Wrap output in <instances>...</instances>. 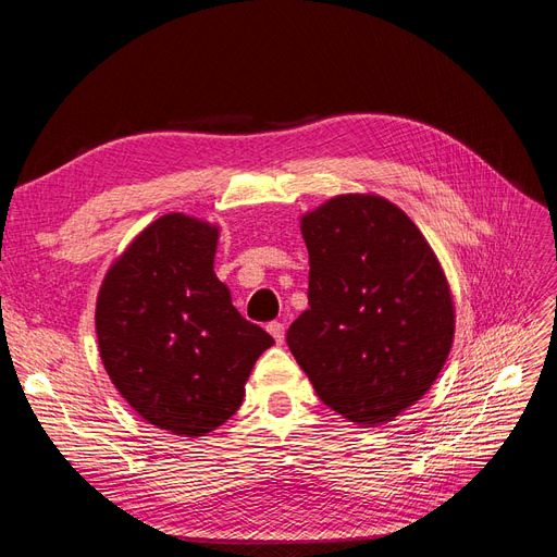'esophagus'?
<instances>
[{
	"mask_svg": "<svg viewBox=\"0 0 557 557\" xmlns=\"http://www.w3.org/2000/svg\"><path fill=\"white\" fill-rule=\"evenodd\" d=\"M267 332L274 336L276 344H283V339H285V325L278 323V320H274V323H269V325H267Z\"/></svg>",
	"mask_w": 557,
	"mask_h": 557,
	"instance_id": "esophagus-1",
	"label": "esophagus"
}]
</instances>
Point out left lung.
<instances>
[{
  "instance_id": "obj_1",
  "label": "left lung",
  "mask_w": 557,
  "mask_h": 557,
  "mask_svg": "<svg viewBox=\"0 0 557 557\" xmlns=\"http://www.w3.org/2000/svg\"><path fill=\"white\" fill-rule=\"evenodd\" d=\"M309 309L288 330L297 364L332 411L391 423L440 376L455 307L440 258L411 218L374 193H346L299 215Z\"/></svg>"
}]
</instances>
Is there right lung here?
<instances>
[{"mask_svg": "<svg viewBox=\"0 0 557 557\" xmlns=\"http://www.w3.org/2000/svg\"><path fill=\"white\" fill-rule=\"evenodd\" d=\"M221 227L164 213L107 269L95 307L99 358L150 425L207 436L242 407L246 381L274 344L234 309L213 272Z\"/></svg>", "mask_w": 557, "mask_h": 557, "instance_id": "right-lung-1", "label": "right lung"}]
</instances>
